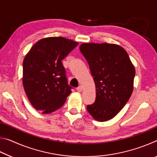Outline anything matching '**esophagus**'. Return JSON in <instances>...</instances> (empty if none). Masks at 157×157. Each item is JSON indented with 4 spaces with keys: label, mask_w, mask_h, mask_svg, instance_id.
<instances>
[{
    "label": "esophagus",
    "mask_w": 157,
    "mask_h": 157,
    "mask_svg": "<svg viewBox=\"0 0 157 157\" xmlns=\"http://www.w3.org/2000/svg\"><path fill=\"white\" fill-rule=\"evenodd\" d=\"M82 86H79L78 87V89H77V91H78V92H81L82 91Z\"/></svg>",
    "instance_id": "1"
}]
</instances>
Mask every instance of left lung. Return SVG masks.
Masks as SVG:
<instances>
[{
  "label": "left lung",
  "mask_w": 157,
  "mask_h": 157,
  "mask_svg": "<svg viewBox=\"0 0 157 157\" xmlns=\"http://www.w3.org/2000/svg\"><path fill=\"white\" fill-rule=\"evenodd\" d=\"M79 50L95 85V101L87 105V111L95 120L107 121L120 112L131 96L134 66L126 50L117 44L84 43Z\"/></svg>",
  "instance_id": "obj_1"
}]
</instances>
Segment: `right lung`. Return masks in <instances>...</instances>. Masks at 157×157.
I'll return each mask as SVG.
<instances>
[{"label": "right lung", "instance_id": "right-lung-1", "mask_svg": "<svg viewBox=\"0 0 157 157\" xmlns=\"http://www.w3.org/2000/svg\"><path fill=\"white\" fill-rule=\"evenodd\" d=\"M78 43L64 37L44 38L33 45L23 63V85L35 109L50 113L64 104L71 93L62 60Z\"/></svg>", "mask_w": 157, "mask_h": 157}]
</instances>
